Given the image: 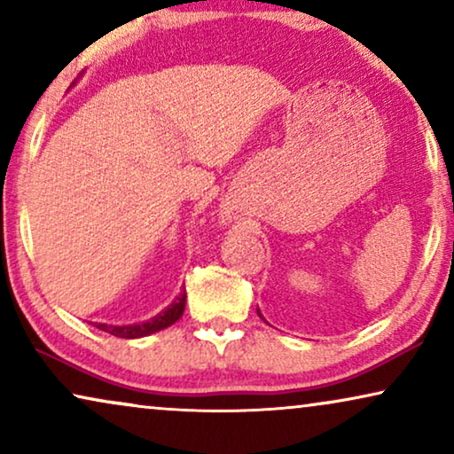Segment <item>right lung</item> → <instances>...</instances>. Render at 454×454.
I'll use <instances>...</instances> for the list:
<instances>
[{
    "instance_id": "right-lung-1",
    "label": "right lung",
    "mask_w": 454,
    "mask_h": 454,
    "mask_svg": "<svg viewBox=\"0 0 454 454\" xmlns=\"http://www.w3.org/2000/svg\"><path fill=\"white\" fill-rule=\"evenodd\" d=\"M184 308H185V289L179 294L173 303L163 312L154 316V318L146 320V322H140V325H129V326H111V325H97L98 331H105L109 334H114V337H121V339H138V337H146V334H153L157 331H163V328L171 326L173 322H177L182 318L184 314Z\"/></svg>"
}]
</instances>
